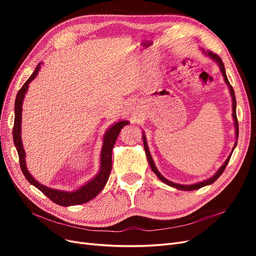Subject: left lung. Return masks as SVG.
<instances>
[{
	"label": "left lung",
	"mask_w": 256,
	"mask_h": 256,
	"mask_svg": "<svg viewBox=\"0 0 256 256\" xmlns=\"http://www.w3.org/2000/svg\"><path fill=\"white\" fill-rule=\"evenodd\" d=\"M203 51H204V50H203ZM204 53L206 54V56H208L209 58H212L214 62H216V63H218V65H219V67H220V70H221V72H222V74H223V76H224V81H226V83L228 85L230 92V96H232V100H233V118H234L235 129H236V138H238V120H237V115H236V98H235V92H234L233 88H232V85H230V82H228V76H226V67H224L223 62H222V60L220 58V56H218V54H216V53H214V52H212V51H207V52L204 51ZM143 143H144V148H145L146 157H147V160H148V164H150V166L152 171L158 176V178H159V180H160L161 182H164V184H168V186H171V187H174V188L180 189V190H184V191L196 190V189H200V188L204 187V186H207V184H210L214 182H216V180H218V178L221 176V174L223 173L224 170H226V166H228V161H230V159L232 154H233V152H230L228 158L226 160V162H224V164L221 166V168L218 170V171L216 172V174H214L212 177L208 178V180H206L198 182V184H175V182H173L168 180L166 177H164V176H162V175L159 173V171L157 170L156 166H154V160H152V156H150V150H148V146H147L146 138H145V134H143ZM236 144H237V143H235V146L233 147V150H234V148L236 147Z\"/></svg>",
	"instance_id": "8db88e82"
}]
</instances>
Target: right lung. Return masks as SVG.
Returning <instances> with one entry per match:
<instances>
[{
	"instance_id": "right-lung-1",
	"label": "right lung",
	"mask_w": 256,
	"mask_h": 256,
	"mask_svg": "<svg viewBox=\"0 0 256 256\" xmlns=\"http://www.w3.org/2000/svg\"><path fill=\"white\" fill-rule=\"evenodd\" d=\"M42 63L38 64L35 68L34 72L30 76L28 81L22 85V88L19 90L16 100H14V128H12V138L14 144L16 146L18 154H19V162L20 168L23 175L26 176L28 182L32 184L37 189H40L46 196H48L52 202H54L60 206H72V205H79L88 202L92 198H94L98 193H100L106 186L112 168V150L113 146L116 142L120 130L122 127L128 125V120H122L114 124L109 129L104 136V144L102 148V154H100V170L99 173L92 178V180L83 184L81 188L76 189L74 191L68 192V191H62L58 189L48 188L46 186L38 182L35 178L30 174L26 168V152L23 150V145L21 141V114H22V104L23 99H24L26 92L28 90V84L32 82L35 76H37L38 72L40 69Z\"/></svg>"
}]
</instances>
